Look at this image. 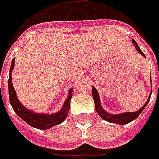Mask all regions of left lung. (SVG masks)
<instances>
[{
  "mask_svg": "<svg viewBox=\"0 0 159 159\" xmlns=\"http://www.w3.org/2000/svg\"><path fill=\"white\" fill-rule=\"evenodd\" d=\"M132 41H133V43H134V47H135V48H136V50H137L138 52L140 53L142 56L145 57V55L140 49V48L138 47V44L136 43V41L134 40H133ZM92 94H93V98H94V101H95V111L99 114V116L101 117L102 119L106 120V121H109L111 123L119 124V125H125V124H127V123L133 121L134 119H136L138 116L141 114V112L143 111L144 108L146 107V105L148 104V102H149L150 99V96H151V94H150L149 98H148V101L146 102L143 106L142 107L140 110H138L137 111H134V112H125L121 113V114L112 115V114H110V113L106 112L102 109V107L101 105V102H100V98H99V95H98V92H97V90L94 87H92Z\"/></svg>",
  "mask_w": 159,
  "mask_h": 159,
  "instance_id": "obj_1",
  "label": "left lung"
}]
</instances>
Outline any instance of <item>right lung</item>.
<instances>
[{"instance_id":"right-lung-1","label":"right lung","mask_w":159,"mask_h":159,"mask_svg":"<svg viewBox=\"0 0 159 159\" xmlns=\"http://www.w3.org/2000/svg\"><path fill=\"white\" fill-rule=\"evenodd\" d=\"M15 64V58L12 59L11 66L9 69V96L10 104L13 108L14 111L16 115L21 118L24 121H25L28 125L38 129H48L55 125L61 124L64 119L67 118V115L70 110V99L72 97V89L69 90V95L67 99L64 102L63 108L60 111L54 114H41V113L33 112L32 111L27 110L25 107H24L20 103L19 100L17 99V96L16 94V91L13 85H12V79H11V71L14 68Z\"/></svg>"}]
</instances>
